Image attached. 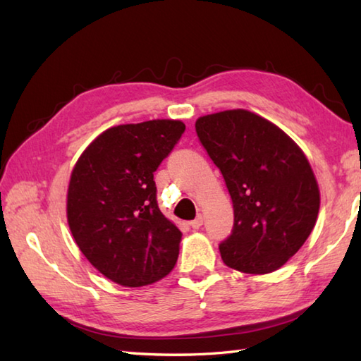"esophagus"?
Instances as JSON below:
<instances>
[{
	"label": "esophagus",
	"instance_id": "obj_1",
	"mask_svg": "<svg viewBox=\"0 0 361 361\" xmlns=\"http://www.w3.org/2000/svg\"><path fill=\"white\" fill-rule=\"evenodd\" d=\"M203 221H204V219H203V216L200 214V216L195 217V220L190 221V226H192L194 229H198V228H200V226L203 225Z\"/></svg>",
	"mask_w": 361,
	"mask_h": 361
}]
</instances>
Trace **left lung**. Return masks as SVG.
I'll return each mask as SVG.
<instances>
[{
	"label": "left lung",
	"instance_id": "8db88e82",
	"mask_svg": "<svg viewBox=\"0 0 361 361\" xmlns=\"http://www.w3.org/2000/svg\"><path fill=\"white\" fill-rule=\"evenodd\" d=\"M197 136L224 175L234 226L219 245L225 265L265 274L296 255L317 224L319 189L302 150L247 110L198 118Z\"/></svg>",
	"mask_w": 361,
	"mask_h": 361
}]
</instances>
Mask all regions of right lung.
<instances>
[{
	"mask_svg": "<svg viewBox=\"0 0 361 361\" xmlns=\"http://www.w3.org/2000/svg\"><path fill=\"white\" fill-rule=\"evenodd\" d=\"M185 130L172 119L111 127L73 169L66 200L71 234L90 264L119 286H149L178 259L181 231L158 208L153 172Z\"/></svg>",
	"mask_w": 361,
	"mask_h": 361,
	"instance_id": "add662e5",
	"label": "right lung"
}]
</instances>
